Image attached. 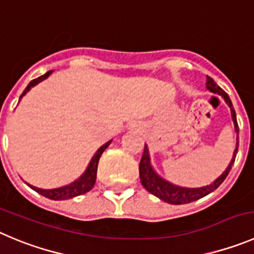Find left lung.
<instances>
[{
	"instance_id": "8db88e82",
	"label": "left lung",
	"mask_w": 254,
	"mask_h": 254,
	"mask_svg": "<svg viewBox=\"0 0 254 254\" xmlns=\"http://www.w3.org/2000/svg\"><path fill=\"white\" fill-rule=\"evenodd\" d=\"M207 89L209 90L210 92H214V94L220 95L222 98L224 99L228 106L231 108L232 113V119H233L234 123V129H236L237 132V146L234 149L233 158H232L231 163L227 167V169L224 170V173L220 175L219 178H217L212 184L205 187H200V188H184V187L174 186V184L169 183L168 181L163 179L162 177L156 174L155 170L153 169L150 164V156H149V150L148 146L145 145L144 148L143 156H141L140 164H139V174H140V182L143 184L144 188L151 193L153 195L158 196L159 199L164 200V202L170 203V204H187V203H191L194 200H198V199L203 198V196L208 195L209 193L214 191L220 184L223 183L224 179L227 178V175L229 174L232 169V165L234 164V160H236L237 151H238V134H239V127L238 124H237V116L236 111H234L233 105H232V101L229 99L228 94L224 91L223 89H220L217 84L214 82V80L212 77L207 76Z\"/></svg>"
}]
</instances>
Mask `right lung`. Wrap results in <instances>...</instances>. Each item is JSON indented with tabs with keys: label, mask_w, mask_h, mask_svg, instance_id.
Here are the masks:
<instances>
[{
	"label": "right lung",
	"mask_w": 254,
	"mask_h": 254,
	"mask_svg": "<svg viewBox=\"0 0 254 254\" xmlns=\"http://www.w3.org/2000/svg\"><path fill=\"white\" fill-rule=\"evenodd\" d=\"M51 72L52 71H47L45 75H42V76L32 80V81L27 85V87L25 89V91L21 94L20 100L23 98V96H25L26 92L30 91L31 87L35 86V85H37L39 82H41L42 80L47 79ZM110 143H111V140L108 141V143H105L103 146H100V148L98 149V151H96V153H95V155L92 156L91 162H90L89 165H87V168H86V170H85L84 174H82L79 179H76L75 182H72V183L67 184V186H65V187H60V188H55V189H41V188H37V187L30 186V184H27V186L30 187L31 189H34L35 191H37L39 194H41V195L46 196V198H49V199H52V200H64V199H70V198H73V196H77V195H81V194L87 193V191L91 190L92 187L95 186V182H96V172H98L99 159H100V156H101V154L104 153V150H105V149L110 145Z\"/></svg>",
	"instance_id": "1"
}]
</instances>
